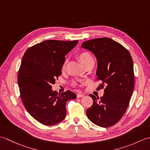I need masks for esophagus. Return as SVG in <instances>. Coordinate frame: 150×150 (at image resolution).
Here are the masks:
<instances>
[{
  "mask_svg": "<svg viewBox=\"0 0 150 150\" xmlns=\"http://www.w3.org/2000/svg\"><path fill=\"white\" fill-rule=\"evenodd\" d=\"M77 97L78 98H81L82 97H84V95L82 94V93H78V94H77Z\"/></svg>",
  "mask_w": 150,
  "mask_h": 150,
  "instance_id": "34e87169",
  "label": "esophagus"
}]
</instances>
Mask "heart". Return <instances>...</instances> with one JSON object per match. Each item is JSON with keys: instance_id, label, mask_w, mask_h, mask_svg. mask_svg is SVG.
I'll list each match as a JSON object with an SVG mask.
<instances>
[{"instance_id": "heart-1", "label": "heart", "mask_w": 150, "mask_h": 150, "mask_svg": "<svg viewBox=\"0 0 150 150\" xmlns=\"http://www.w3.org/2000/svg\"><path fill=\"white\" fill-rule=\"evenodd\" d=\"M79 60H81V62L82 64H84L88 60L93 59V57H92L91 55L89 52H81V53H80L79 54ZM66 63H67V60H66L64 63V65H63L64 68H65V67H66ZM73 86L77 85V82H73Z\"/></svg>"}]
</instances>
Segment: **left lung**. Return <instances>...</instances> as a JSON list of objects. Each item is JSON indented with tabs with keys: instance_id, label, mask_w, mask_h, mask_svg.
<instances>
[{
	"instance_id": "1",
	"label": "left lung",
	"mask_w": 150,
	"mask_h": 150,
	"mask_svg": "<svg viewBox=\"0 0 150 150\" xmlns=\"http://www.w3.org/2000/svg\"><path fill=\"white\" fill-rule=\"evenodd\" d=\"M83 48L94 53L97 60V81L104 88V96L90 94L93 105L86 110L87 117L96 125L108 128L117 124L126 113L134 88L132 56L122 45L108 37L85 41Z\"/></svg>"
}]
</instances>
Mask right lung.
<instances>
[{
	"instance_id": "add662e5",
	"label": "right lung",
	"mask_w": 150,
	"mask_h": 150,
	"mask_svg": "<svg viewBox=\"0 0 150 150\" xmlns=\"http://www.w3.org/2000/svg\"><path fill=\"white\" fill-rule=\"evenodd\" d=\"M78 42L45 40L29 47L22 58L17 75L21 100L28 112L44 125L64 119L67 101L77 97L69 90L61 94L53 91L52 84L61 75L66 55Z\"/></svg>"
}]
</instances>
